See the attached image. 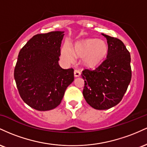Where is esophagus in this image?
<instances>
[{
	"label": "esophagus",
	"mask_w": 147,
	"mask_h": 147,
	"mask_svg": "<svg viewBox=\"0 0 147 147\" xmlns=\"http://www.w3.org/2000/svg\"><path fill=\"white\" fill-rule=\"evenodd\" d=\"M74 75H75V77H79V76L81 75V71L79 70H75V71H74Z\"/></svg>",
	"instance_id": "obj_1"
}]
</instances>
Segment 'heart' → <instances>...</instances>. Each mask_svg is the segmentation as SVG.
I'll return each mask as SVG.
<instances>
[{"label": "heart", "mask_w": 147, "mask_h": 147, "mask_svg": "<svg viewBox=\"0 0 147 147\" xmlns=\"http://www.w3.org/2000/svg\"><path fill=\"white\" fill-rule=\"evenodd\" d=\"M106 42L97 38H87L75 43L73 50L68 43L62 48V57L68 62H73L75 57H84V63L90 68L98 66L107 55Z\"/></svg>", "instance_id": "obj_1"}]
</instances>
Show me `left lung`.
<instances>
[{"instance_id": "8db88e82", "label": "left lung", "mask_w": 147, "mask_h": 147, "mask_svg": "<svg viewBox=\"0 0 147 147\" xmlns=\"http://www.w3.org/2000/svg\"><path fill=\"white\" fill-rule=\"evenodd\" d=\"M106 59L95 70L84 69L83 95L95 109L106 110L122 100L131 80V55L123 42L106 34Z\"/></svg>"}]
</instances>
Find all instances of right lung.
I'll return each mask as SVG.
<instances>
[{
    "instance_id": "1",
    "label": "right lung",
    "mask_w": 147,
    "mask_h": 147,
    "mask_svg": "<svg viewBox=\"0 0 147 147\" xmlns=\"http://www.w3.org/2000/svg\"><path fill=\"white\" fill-rule=\"evenodd\" d=\"M63 33L34 35L18 54L14 73L16 86L23 102L35 110L55 109L74 81L73 69L59 64Z\"/></svg>"
}]
</instances>
